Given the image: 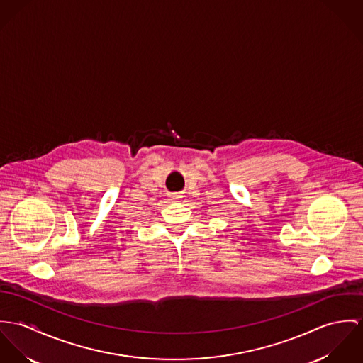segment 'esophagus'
I'll use <instances>...</instances> for the list:
<instances>
[{
    "instance_id": "esophagus-1",
    "label": "esophagus",
    "mask_w": 363,
    "mask_h": 363,
    "mask_svg": "<svg viewBox=\"0 0 363 363\" xmlns=\"http://www.w3.org/2000/svg\"><path fill=\"white\" fill-rule=\"evenodd\" d=\"M171 198H172V201H178L181 196H179V195H177V194H174V195H171Z\"/></svg>"
}]
</instances>
